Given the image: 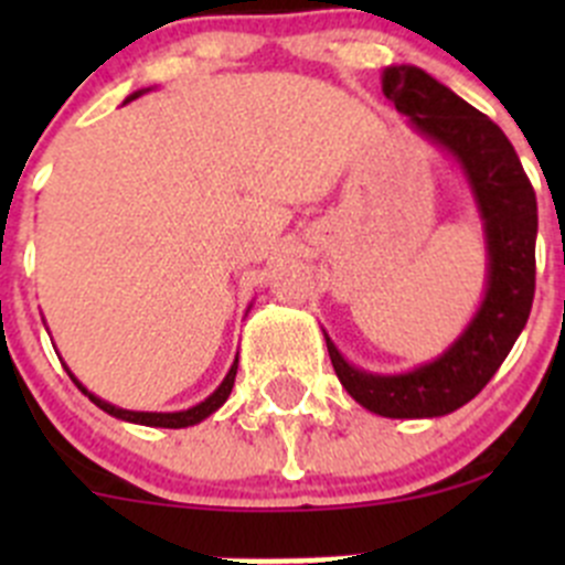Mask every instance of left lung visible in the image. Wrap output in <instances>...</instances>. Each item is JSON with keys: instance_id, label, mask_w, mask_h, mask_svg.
I'll return each instance as SVG.
<instances>
[{"instance_id": "obj_1", "label": "left lung", "mask_w": 565, "mask_h": 565, "mask_svg": "<svg viewBox=\"0 0 565 565\" xmlns=\"http://www.w3.org/2000/svg\"><path fill=\"white\" fill-rule=\"evenodd\" d=\"M383 93L465 174L483 224L487 287L459 339L435 361L409 372H363L341 355L328 333L324 344L335 377L369 413L440 418L478 396L525 328L535 292V193L503 130L426 71L415 65L385 67Z\"/></svg>"}]
</instances>
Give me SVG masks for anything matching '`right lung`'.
I'll return each instance as SVG.
<instances>
[{"instance_id":"1","label":"right lung","mask_w":565,"mask_h":565,"mask_svg":"<svg viewBox=\"0 0 565 565\" xmlns=\"http://www.w3.org/2000/svg\"><path fill=\"white\" fill-rule=\"evenodd\" d=\"M145 93H150V87H147V89H136L134 95H128V98H125V104H130V100H136V98H139V95H145ZM65 372L71 374V380H73V383H76V388L82 391L84 396H89V402L98 404V407L104 409V413L114 415V418L128 420V424H141V426H161V429H185V426H193V424H199V420L210 418V415H213L215 409H218L221 404L226 402V398H230L232 385H235V374H237V358H235V363H232V366H230V372H226L224 383H221L218 388L210 393V396L204 398V402H199L196 407L180 409V413H139V409H122V407H117V404L106 402V398L95 396L93 391L84 388V385L78 383L76 374H73L67 366H65Z\"/></svg>"}]
</instances>
